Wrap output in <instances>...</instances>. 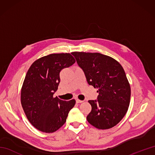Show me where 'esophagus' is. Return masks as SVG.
<instances>
[{
    "mask_svg": "<svg viewBox=\"0 0 155 155\" xmlns=\"http://www.w3.org/2000/svg\"><path fill=\"white\" fill-rule=\"evenodd\" d=\"M76 102H77V103H83V101H81V100H79V99H78V98H77V100H76Z\"/></svg>",
    "mask_w": 155,
    "mask_h": 155,
    "instance_id": "esophagus-1",
    "label": "esophagus"
}]
</instances>
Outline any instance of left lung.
<instances>
[{"instance_id":"left-lung-1","label":"left lung","mask_w":155,"mask_h":155,"mask_svg":"<svg viewBox=\"0 0 155 155\" xmlns=\"http://www.w3.org/2000/svg\"><path fill=\"white\" fill-rule=\"evenodd\" d=\"M88 84L98 88L97 100L88 101L87 119L98 129H108L123 119L130 104V87L121 64L98 52H72Z\"/></svg>"}]
</instances>
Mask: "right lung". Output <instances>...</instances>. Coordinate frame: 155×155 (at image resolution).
<instances>
[{
    "mask_svg": "<svg viewBox=\"0 0 155 155\" xmlns=\"http://www.w3.org/2000/svg\"><path fill=\"white\" fill-rule=\"evenodd\" d=\"M75 62L70 53H54L36 60L23 82L21 104L27 119L38 130L51 133L63 125L74 99L66 101L54 97L60 83V72Z\"/></svg>",
    "mask_w": 155,
    "mask_h": 155,
    "instance_id": "obj_1",
    "label": "right lung"
}]
</instances>
